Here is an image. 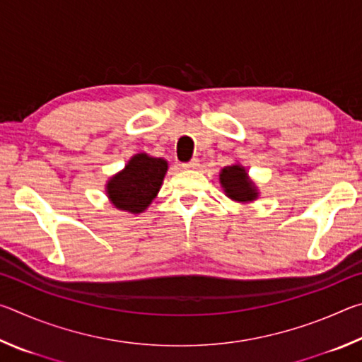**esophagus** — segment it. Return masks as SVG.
<instances>
[{"instance_id":"obj_1","label":"esophagus","mask_w":362,"mask_h":362,"mask_svg":"<svg viewBox=\"0 0 362 362\" xmlns=\"http://www.w3.org/2000/svg\"><path fill=\"white\" fill-rule=\"evenodd\" d=\"M182 168H183V169H187V170L198 169V168H199V161H198V159H192V161L183 163V164H182Z\"/></svg>"}]
</instances>
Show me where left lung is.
Segmentation results:
<instances>
[{"label": "left lung", "mask_w": 362, "mask_h": 362, "mask_svg": "<svg viewBox=\"0 0 362 362\" xmlns=\"http://www.w3.org/2000/svg\"><path fill=\"white\" fill-rule=\"evenodd\" d=\"M218 180L225 194L236 203H252L259 198V187L250 179L246 168L240 163L225 166L220 170Z\"/></svg>", "instance_id": "1"}]
</instances>
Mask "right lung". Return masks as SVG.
I'll return each instance as SVG.
<instances>
[{"instance_id":"add662e5","label":"right lung","mask_w":362,"mask_h":362,"mask_svg":"<svg viewBox=\"0 0 362 362\" xmlns=\"http://www.w3.org/2000/svg\"><path fill=\"white\" fill-rule=\"evenodd\" d=\"M168 161L148 153H137L119 173L110 177L105 193L116 209L127 214H142L159 193L168 173Z\"/></svg>"}]
</instances>
